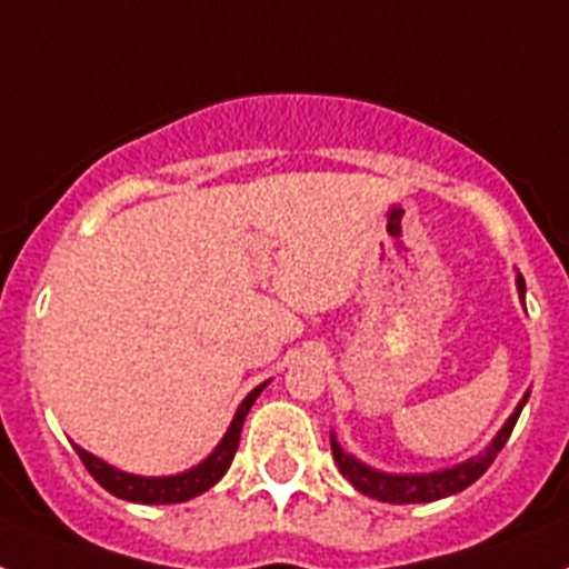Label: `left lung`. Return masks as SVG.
Masks as SVG:
<instances>
[{
    "instance_id": "1",
    "label": "left lung",
    "mask_w": 569,
    "mask_h": 569,
    "mask_svg": "<svg viewBox=\"0 0 569 569\" xmlns=\"http://www.w3.org/2000/svg\"><path fill=\"white\" fill-rule=\"evenodd\" d=\"M519 284V296L525 299V279H516ZM527 396L519 401V407L512 410L510 419L505 421L496 439L481 450L476 459H467L456 467H447V470H436V472H407V476H396V472H381L373 470V467L361 465L356 456L345 453L341 445L336 441V436L330 433V450H333V459L339 465L341 476H345L350 485L356 487L359 492L370 496V499L387 501V505H421V501H439L447 499V496H456V492L467 490L472 481H479L481 476L487 472V467L492 465V459L501 453V447L507 445L510 439L512 427L519 421L521 407L527 405Z\"/></svg>"
}]
</instances>
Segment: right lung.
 Returning a JSON list of instances; mask_svg holds the SVG:
<instances>
[{
	"instance_id": "add662e5",
	"label": "right lung",
	"mask_w": 569,
	"mask_h": 569,
	"mask_svg": "<svg viewBox=\"0 0 569 569\" xmlns=\"http://www.w3.org/2000/svg\"><path fill=\"white\" fill-rule=\"evenodd\" d=\"M264 387H268V381L253 387V390L244 396V401H241L239 410H236L233 421H230L228 433H224V439L216 445L213 453H210L202 465L190 467V470L184 472H176V476H133V472L116 470V467L104 465L102 459L90 456L88 450H82L79 445L77 453L79 459L84 461L90 476H93L104 490L113 492L116 499L136 501V505H179V501H188L193 499V496H202L204 490H210V487L228 472L230 461H233L236 456V447H239L244 416L250 413V407H253V401L259 399V393Z\"/></svg>"
}]
</instances>
